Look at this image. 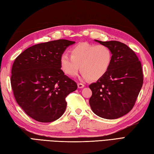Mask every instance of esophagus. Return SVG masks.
<instances>
[{
  "instance_id": "obj_1",
  "label": "esophagus",
  "mask_w": 154,
  "mask_h": 154,
  "mask_svg": "<svg viewBox=\"0 0 154 154\" xmlns=\"http://www.w3.org/2000/svg\"><path fill=\"white\" fill-rule=\"evenodd\" d=\"M78 87L79 88H84V87H85V85H84V84H82V83H78Z\"/></svg>"
}]
</instances>
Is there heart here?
Instances as JSON below:
<instances>
[{
	"instance_id": "obj_1",
	"label": "heart",
	"mask_w": 154,
	"mask_h": 154,
	"mask_svg": "<svg viewBox=\"0 0 154 154\" xmlns=\"http://www.w3.org/2000/svg\"><path fill=\"white\" fill-rule=\"evenodd\" d=\"M112 62V52L107 46L81 43L72 49L71 55L63 54L60 64L69 76H75L80 69L84 79L97 80L109 70Z\"/></svg>"
}]
</instances>
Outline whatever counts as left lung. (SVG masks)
Returning a JSON list of instances; mask_svg holds the SVG:
<instances>
[{"label":"left lung","instance_id":"1","mask_svg":"<svg viewBox=\"0 0 154 154\" xmlns=\"http://www.w3.org/2000/svg\"><path fill=\"white\" fill-rule=\"evenodd\" d=\"M95 41L110 48L112 62L106 73L89 85L92 92L89 103L98 117L115 119L135 105L143 82L141 63L135 52L123 43Z\"/></svg>","mask_w":154,"mask_h":154}]
</instances>
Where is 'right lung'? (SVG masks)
Segmentation results:
<instances>
[{
  "instance_id": "right-lung-1",
  "label": "right lung",
  "mask_w": 154,
  "mask_h": 154,
  "mask_svg": "<svg viewBox=\"0 0 154 154\" xmlns=\"http://www.w3.org/2000/svg\"><path fill=\"white\" fill-rule=\"evenodd\" d=\"M74 43L66 39L39 43L14 60L11 78L14 97L26 114L37 121L58 119L66 109V97L78 88L60 64L62 55Z\"/></svg>"
}]
</instances>
